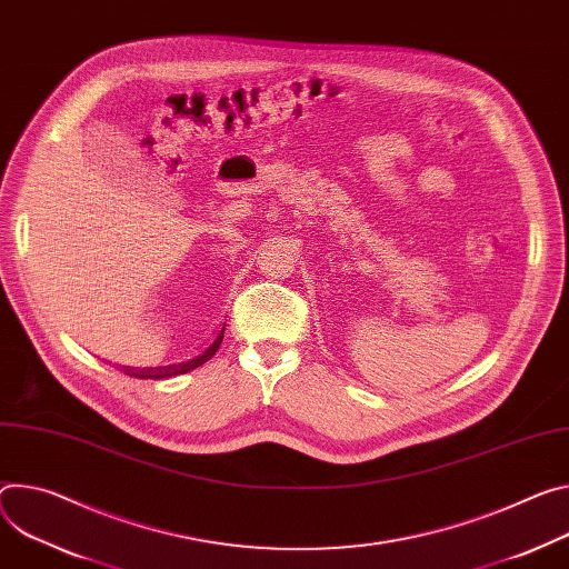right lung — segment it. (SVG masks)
<instances>
[{
  "instance_id": "1",
  "label": "right lung",
  "mask_w": 569,
  "mask_h": 569,
  "mask_svg": "<svg viewBox=\"0 0 569 569\" xmlns=\"http://www.w3.org/2000/svg\"><path fill=\"white\" fill-rule=\"evenodd\" d=\"M222 336H224V329L222 333L213 340L211 347H206V351H201L199 356L190 358V360H183V363H174V366H161V368H122L129 377H136V379H168V377H174V375H186L199 366H203L206 360H211L213 353L218 351V347L222 345Z\"/></svg>"
}]
</instances>
